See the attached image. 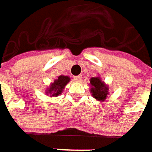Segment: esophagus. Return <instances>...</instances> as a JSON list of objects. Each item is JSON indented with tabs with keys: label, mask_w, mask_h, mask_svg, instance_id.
Masks as SVG:
<instances>
[{
	"label": "esophagus",
	"mask_w": 152,
	"mask_h": 152,
	"mask_svg": "<svg viewBox=\"0 0 152 152\" xmlns=\"http://www.w3.org/2000/svg\"><path fill=\"white\" fill-rule=\"evenodd\" d=\"M81 79H82V76H77L74 77V80H75L76 82H80Z\"/></svg>",
	"instance_id": "esophagus-1"
}]
</instances>
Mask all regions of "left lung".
<instances>
[{
  "mask_svg": "<svg viewBox=\"0 0 152 152\" xmlns=\"http://www.w3.org/2000/svg\"><path fill=\"white\" fill-rule=\"evenodd\" d=\"M90 93L91 96L97 101L104 103L109 95V86L102 81L100 76L91 77L90 79Z\"/></svg>",
  "mask_w": 152,
  "mask_h": 152,
  "instance_id": "1",
  "label": "left lung"
}]
</instances>
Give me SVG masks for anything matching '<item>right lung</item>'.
I'll list each match as a JSON object with an SVG mask.
<instances>
[{
  "instance_id": "right-lung-1",
  "label": "right lung",
  "mask_w": 152,
  "mask_h": 152,
  "mask_svg": "<svg viewBox=\"0 0 152 152\" xmlns=\"http://www.w3.org/2000/svg\"><path fill=\"white\" fill-rule=\"evenodd\" d=\"M69 81H70L69 76H62V75L57 76V78L55 79L54 82L51 83L48 88H47V90H45L46 95L50 97L52 96L56 97L57 96H60L64 90L65 86L69 83Z\"/></svg>"
}]
</instances>
